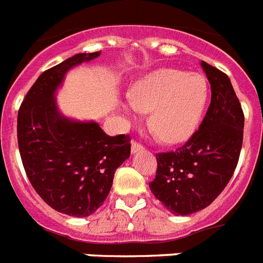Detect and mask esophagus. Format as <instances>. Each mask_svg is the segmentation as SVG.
<instances>
[{
    "label": "esophagus",
    "instance_id": "obj_1",
    "mask_svg": "<svg viewBox=\"0 0 263 263\" xmlns=\"http://www.w3.org/2000/svg\"><path fill=\"white\" fill-rule=\"evenodd\" d=\"M142 149H144V146H142L140 142L132 141V153H137L140 152V151H142Z\"/></svg>",
    "mask_w": 263,
    "mask_h": 263
}]
</instances>
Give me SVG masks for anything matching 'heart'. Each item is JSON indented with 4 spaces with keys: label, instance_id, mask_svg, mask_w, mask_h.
Listing matches in <instances>:
<instances>
[{
    "label": "heart",
    "instance_id": "heart-1",
    "mask_svg": "<svg viewBox=\"0 0 263 263\" xmlns=\"http://www.w3.org/2000/svg\"><path fill=\"white\" fill-rule=\"evenodd\" d=\"M209 98L205 77L176 69H160L140 79L129 91L130 104L151 112L149 126L160 141L176 144L194 133ZM126 112L133 117L130 108Z\"/></svg>",
    "mask_w": 263,
    "mask_h": 263
}]
</instances>
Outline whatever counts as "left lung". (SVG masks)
<instances>
[{
	"label": "left lung",
	"mask_w": 263,
	"mask_h": 263,
	"mask_svg": "<svg viewBox=\"0 0 263 263\" xmlns=\"http://www.w3.org/2000/svg\"><path fill=\"white\" fill-rule=\"evenodd\" d=\"M212 99L199 129L180 148L157 153L153 195L176 216L209 206L234 175L243 144L245 114L230 77L201 62Z\"/></svg>",
	"instance_id": "8db88e82"
}]
</instances>
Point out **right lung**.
I'll use <instances>...</instances> for the list:
<instances>
[{
  "mask_svg": "<svg viewBox=\"0 0 263 263\" xmlns=\"http://www.w3.org/2000/svg\"><path fill=\"white\" fill-rule=\"evenodd\" d=\"M100 55L81 52L42 73L23 100L17 142L25 174L54 211L87 217L102 206L117 168L130 156V137L107 136L96 122L69 119L58 111L55 91L69 69Z\"/></svg>",
  "mask_w": 263,
  "mask_h": 263,
  "instance_id": "1",
  "label": "right lung"
}]
</instances>
